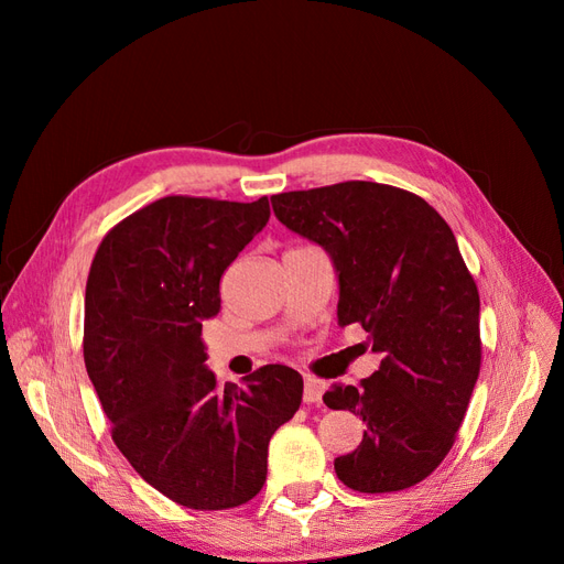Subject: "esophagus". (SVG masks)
I'll use <instances>...</instances> for the list:
<instances>
[{
  "mask_svg": "<svg viewBox=\"0 0 564 564\" xmlns=\"http://www.w3.org/2000/svg\"><path fill=\"white\" fill-rule=\"evenodd\" d=\"M324 388H327V383L319 381V379L308 377V379H305V388H303V400L308 402V404H317V402H322V392H324Z\"/></svg>",
  "mask_w": 564,
  "mask_h": 564,
  "instance_id": "esophagus-1",
  "label": "esophagus"
}]
</instances>
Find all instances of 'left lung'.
I'll return each mask as SVG.
<instances>
[{"label":"left lung","mask_w":564,"mask_h":564,"mask_svg":"<svg viewBox=\"0 0 564 564\" xmlns=\"http://www.w3.org/2000/svg\"><path fill=\"white\" fill-rule=\"evenodd\" d=\"M270 202L282 226L329 253L340 327L362 324L381 352L369 379L322 398L367 425L360 447L334 460L338 480L365 494L414 487L452 449L482 360L480 294L452 228L419 195L369 181Z\"/></svg>","instance_id":"8db88e82"}]
</instances>
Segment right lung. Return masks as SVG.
I'll return each mask as SVG.
<instances>
[{
    "label": "right lung",
    "mask_w": 564,
    "mask_h": 564,
    "mask_svg": "<svg viewBox=\"0 0 564 564\" xmlns=\"http://www.w3.org/2000/svg\"><path fill=\"white\" fill-rule=\"evenodd\" d=\"M268 218V197H162L117 224L89 270L84 365L115 445L185 508L251 501L265 482L268 442L303 398L292 367L218 386L204 365L202 322L220 311V275Z\"/></svg>",
    "instance_id": "1"
}]
</instances>
